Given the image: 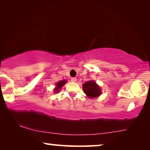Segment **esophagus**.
Wrapping results in <instances>:
<instances>
[{"mask_svg":"<svg viewBox=\"0 0 150 150\" xmlns=\"http://www.w3.org/2000/svg\"><path fill=\"white\" fill-rule=\"evenodd\" d=\"M76 78H75V77H73V78H71V82H76Z\"/></svg>","mask_w":150,"mask_h":150,"instance_id":"34e87169","label":"esophagus"}]
</instances>
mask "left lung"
Returning <instances> with one entry per match:
<instances>
[{
  "label": "left lung",
  "instance_id": "1",
  "mask_svg": "<svg viewBox=\"0 0 150 150\" xmlns=\"http://www.w3.org/2000/svg\"><path fill=\"white\" fill-rule=\"evenodd\" d=\"M83 88L86 95L89 98L98 97L101 93V90L98 85H96L95 81H87L83 85Z\"/></svg>",
  "mask_w": 150,
  "mask_h": 150
}]
</instances>
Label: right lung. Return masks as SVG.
<instances>
[{
	"instance_id": "1",
	"label": "right lung",
	"mask_w": 150,
	"mask_h": 150,
	"mask_svg": "<svg viewBox=\"0 0 150 150\" xmlns=\"http://www.w3.org/2000/svg\"><path fill=\"white\" fill-rule=\"evenodd\" d=\"M66 81H65V80H63V81H59L58 83H57V87L55 88L54 89V92H58L59 91V89H61V87H62L63 85H65V83H66Z\"/></svg>"
}]
</instances>
